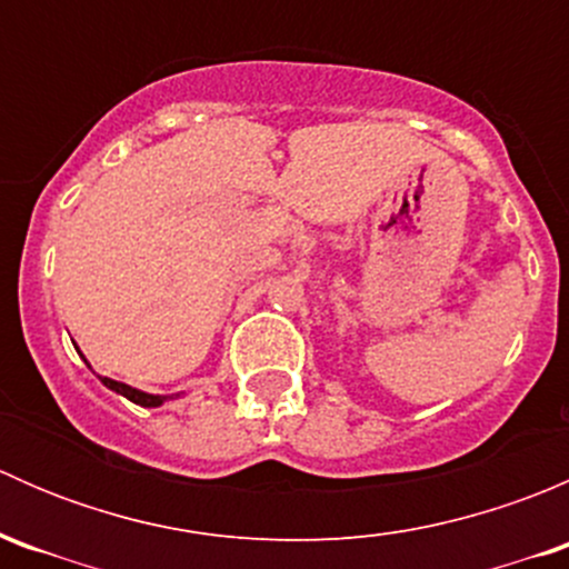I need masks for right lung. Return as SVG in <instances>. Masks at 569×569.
<instances>
[{
	"label": "right lung",
	"mask_w": 569,
	"mask_h": 569,
	"mask_svg": "<svg viewBox=\"0 0 569 569\" xmlns=\"http://www.w3.org/2000/svg\"><path fill=\"white\" fill-rule=\"evenodd\" d=\"M101 382H104V386L109 388V391H114V393L126 396V399H129V401H134V405H142V407H159V405H162L164 399H168V396H153V393H142V391H137V388H131V386H123V382H114V380H109V377H101Z\"/></svg>",
	"instance_id": "right-lung-1"
}]
</instances>
